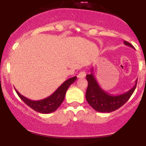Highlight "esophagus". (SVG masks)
I'll use <instances>...</instances> for the list:
<instances>
[{
    "instance_id": "esophagus-1",
    "label": "esophagus",
    "mask_w": 146,
    "mask_h": 146,
    "mask_svg": "<svg viewBox=\"0 0 146 146\" xmlns=\"http://www.w3.org/2000/svg\"><path fill=\"white\" fill-rule=\"evenodd\" d=\"M78 78H84L85 77H86V73H85V71L80 72V73L78 74Z\"/></svg>"
}]
</instances>
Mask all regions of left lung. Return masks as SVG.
<instances>
[{
	"mask_svg": "<svg viewBox=\"0 0 146 146\" xmlns=\"http://www.w3.org/2000/svg\"><path fill=\"white\" fill-rule=\"evenodd\" d=\"M123 43L126 46L135 48L127 41L124 40ZM93 72V70L92 68L91 73L86 75L88 87L86 93V99L88 104L98 112L110 113L117 110L128 101L136 88L137 80L135 82V86L128 91L117 95H110L100 87Z\"/></svg>",
	"mask_w": 146,
	"mask_h": 146,
	"instance_id": "1",
	"label": "left lung"
}]
</instances>
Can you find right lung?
Segmentation results:
<instances>
[{"label":"right lung","mask_w":146,"mask_h":146,"mask_svg":"<svg viewBox=\"0 0 146 146\" xmlns=\"http://www.w3.org/2000/svg\"><path fill=\"white\" fill-rule=\"evenodd\" d=\"M76 79V76L68 79L63 84H62L61 86H60L59 88L49 97L43 99V100H38V101L29 100L22 95L16 89H15V90L19 98L21 99V100H23L30 108L40 113L48 114L56 111L59 108V106L64 100L66 92L68 87L74 82Z\"/></svg>","instance_id":"1"}]
</instances>
